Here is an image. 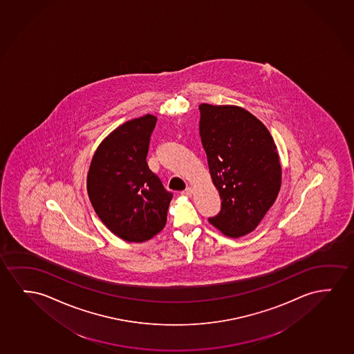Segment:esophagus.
<instances>
[{
    "instance_id": "esophagus-1",
    "label": "esophagus",
    "mask_w": 354,
    "mask_h": 354,
    "mask_svg": "<svg viewBox=\"0 0 354 354\" xmlns=\"http://www.w3.org/2000/svg\"><path fill=\"white\" fill-rule=\"evenodd\" d=\"M182 194L185 195V196H192V195L194 194V189L192 187H188L185 192H182Z\"/></svg>"
}]
</instances>
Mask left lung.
Listing matches in <instances>:
<instances>
[{
  "mask_svg": "<svg viewBox=\"0 0 354 354\" xmlns=\"http://www.w3.org/2000/svg\"><path fill=\"white\" fill-rule=\"evenodd\" d=\"M199 133L221 211L209 223L239 238L259 225L279 193L281 166L273 138L257 118L234 105H199Z\"/></svg>",
  "mask_w": 354,
  "mask_h": 354,
  "instance_id": "8db88e82",
  "label": "left lung"
}]
</instances>
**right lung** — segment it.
I'll list each match as a JSON object with an SVG mask.
<instances>
[{
    "label": "right lung",
    "instance_id": "add662e5",
    "mask_svg": "<svg viewBox=\"0 0 354 354\" xmlns=\"http://www.w3.org/2000/svg\"><path fill=\"white\" fill-rule=\"evenodd\" d=\"M156 118L145 115L113 131L93 155L87 192L95 214L115 235L131 243L162 230L174 194L147 165Z\"/></svg>",
    "mask_w": 354,
    "mask_h": 354
}]
</instances>
